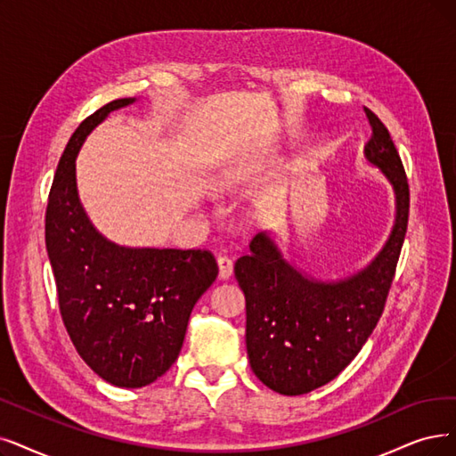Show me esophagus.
Returning a JSON list of instances; mask_svg holds the SVG:
<instances>
[{"instance_id": "obj_1", "label": "esophagus", "mask_w": 456, "mask_h": 456, "mask_svg": "<svg viewBox=\"0 0 456 456\" xmlns=\"http://www.w3.org/2000/svg\"><path fill=\"white\" fill-rule=\"evenodd\" d=\"M216 264H218V277H221L223 281L230 279L233 273V262L228 256H224V254H221V256L216 258Z\"/></svg>"}]
</instances>
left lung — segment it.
Instances as JSON below:
<instances>
[{"mask_svg": "<svg viewBox=\"0 0 456 456\" xmlns=\"http://www.w3.org/2000/svg\"><path fill=\"white\" fill-rule=\"evenodd\" d=\"M365 114L372 129L365 155L396 192V223L378 258L352 279L316 282L258 233L250 254L233 265L245 294L250 369L281 395L314 391L350 365L379 322L395 279L408 230L410 185L387 126L369 108Z\"/></svg>", "mask_w": 456, "mask_h": 456, "instance_id": "left-lung-1", "label": "left lung"}]
</instances>
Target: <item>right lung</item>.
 <instances>
[{
  "label": "right lung",
  "mask_w": 456,
  "mask_h": 456,
  "mask_svg": "<svg viewBox=\"0 0 456 456\" xmlns=\"http://www.w3.org/2000/svg\"><path fill=\"white\" fill-rule=\"evenodd\" d=\"M116 99L70 136L48 194L45 240L65 330L87 367L108 384L143 387L179 355L192 306L218 275L202 248H125L91 226L77 192L75 159Z\"/></svg>",
  "instance_id": "right-lung-1"
}]
</instances>
